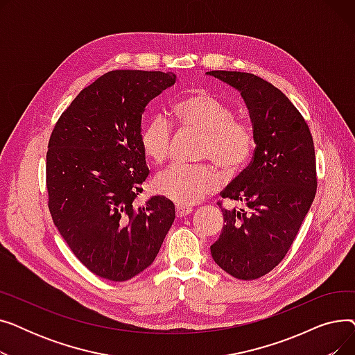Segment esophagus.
I'll list each match as a JSON object with an SVG mask.
<instances>
[{
	"instance_id": "1",
	"label": "esophagus",
	"mask_w": 355,
	"mask_h": 355,
	"mask_svg": "<svg viewBox=\"0 0 355 355\" xmlns=\"http://www.w3.org/2000/svg\"><path fill=\"white\" fill-rule=\"evenodd\" d=\"M191 213H193V207H190V206H182V204H177L175 206L177 217H185Z\"/></svg>"
}]
</instances>
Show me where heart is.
Listing matches in <instances>:
<instances>
[{"mask_svg":"<svg viewBox=\"0 0 355 355\" xmlns=\"http://www.w3.org/2000/svg\"><path fill=\"white\" fill-rule=\"evenodd\" d=\"M174 112L184 128L204 135L201 155L210 158L226 173H236L249 161L254 148V134L249 123L234 119V110L206 92H197L180 99ZM173 129L168 119L157 114L141 130L139 144L144 155L155 164L170 153ZM220 174L206 165L174 164L154 180L158 194L174 202L196 204L217 190Z\"/></svg>","mask_w":355,"mask_h":355,"instance_id":"heart-1","label":"heart"}]
</instances>
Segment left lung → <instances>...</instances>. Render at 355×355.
<instances>
[{
    "label": "left lung",
    "mask_w": 355,
    "mask_h": 355,
    "mask_svg": "<svg viewBox=\"0 0 355 355\" xmlns=\"http://www.w3.org/2000/svg\"><path fill=\"white\" fill-rule=\"evenodd\" d=\"M243 98L254 134L250 165L223 198L240 209H223L225 226L211 245L214 262L229 275L252 281L285 257L316 193L315 149L309 128L284 93L252 73L213 70Z\"/></svg>",
    "instance_id": "1"
}]
</instances>
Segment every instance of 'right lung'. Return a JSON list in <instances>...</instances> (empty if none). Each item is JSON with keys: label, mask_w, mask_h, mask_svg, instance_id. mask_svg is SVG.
<instances>
[{"label": "right lung", "mask_w": 355, "mask_h": 355, "mask_svg": "<svg viewBox=\"0 0 355 355\" xmlns=\"http://www.w3.org/2000/svg\"><path fill=\"white\" fill-rule=\"evenodd\" d=\"M173 71L112 70L85 87L55 123L47 151L49 209L70 250L95 275L123 282L155 260L175 218L171 200L134 201L148 177L139 135L145 106Z\"/></svg>", "instance_id": "obj_1"}]
</instances>
